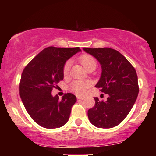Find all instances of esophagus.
<instances>
[{
  "mask_svg": "<svg viewBox=\"0 0 156 156\" xmlns=\"http://www.w3.org/2000/svg\"><path fill=\"white\" fill-rule=\"evenodd\" d=\"M77 98H78V99H80V100H83L84 98H85V97H84V96H79V95H78V96H77Z\"/></svg>",
  "mask_w": 156,
  "mask_h": 156,
  "instance_id": "34e87169",
  "label": "esophagus"
}]
</instances>
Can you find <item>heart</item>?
Segmentation results:
<instances>
[{
  "mask_svg": "<svg viewBox=\"0 0 156 156\" xmlns=\"http://www.w3.org/2000/svg\"><path fill=\"white\" fill-rule=\"evenodd\" d=\"M79 60L80 63L83 64V66L85 67L86 69H88L89 68L92 67H95L97 65L96 61L94 58V57L89 54H83L81 56H80ZM71 62L69 61H68L65 63L63 69V73L64 76H67L69 73V67H70ZM89 84L87 81L85 80H76L72 83L71 85V88L77 94H83L86 92L87 88L89 87Z\"/></svg>",
  "mask_w": 156,
  "mask_h": 156,
  "instance_id": "1",
  "label": "heart"
}]
</instances>
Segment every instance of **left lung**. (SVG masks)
<instances>
[{"instance_id":"obj_1","label":"left lung","mask_w":156,"mask_h":156,"mask_svg":"<svg viewBox=\"0 0 156 156\" xmlns=\"http://www.w3.org/2000/svg\"><path fill=\"white\" fill-rule=\"evenodd\" d=\"M83 50L101 64V76L95 87L108 94L106 101L94 98L95 104L89 109V119L98 128H114L124 120L136 101L139 84L136 69L124 55L112 48Z\"/></svg>"}]
</instances>
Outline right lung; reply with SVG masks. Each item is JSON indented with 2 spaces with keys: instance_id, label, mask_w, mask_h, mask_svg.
Here are the masks:
<instances>
[{
  "instance_id": "add662e5",
  "label": "right lung",
  "mask_w": 156,
  "mask_h": 156,
  "mask_svg": "<svg viewBox=\"0 0 156 156\" xmlns=\"http://www.w3.org/2000/svg\"><path fill=\"white\" fill-rule=\"evenodd\" d=\"M80 51L78 47L46 48L23 69L20 96L30 117L40 126L52 129L67 122L76 97L67 93L60 100L51 92L63 80L66 62Z\"/></svg>"
}]
</instances>
